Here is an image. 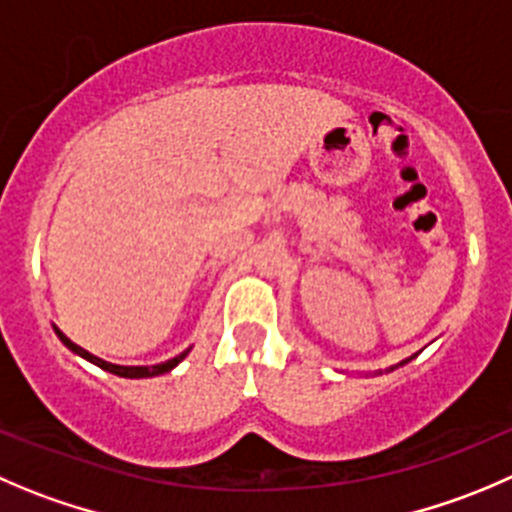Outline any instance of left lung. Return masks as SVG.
Listing matches in <instances>:
<instances>
[{"instance_id": "1", "label": "left lung", "mask_w": 512, "mask_h": 512, "mask_svg": "<svg viewBox=\"0 0 512 512\" xmlns=\"http://www.w3.org/2000/svg\"><path fill=\"white\" fill-rule=\"evenodd\" d=\"M405 362H408V360H405ZM405 362H400V365H405Z\"/></svg>"}]
</instances>
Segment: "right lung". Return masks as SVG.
<instances>
[{
  "label": "right lung",
  "instance_id": "right-lung-1",
  "mask_svg": "<svg viewBox=\"0 0 512 512\" xmlns=\"http://www.w3.org/2000/svg\"><path fill=\"white\" fill-rule=\"evenodd\" d=\"M54 330H57V327H54ZM57 335H59V340H62L64 345L69 347V350L77 352V355H82L84 360L94 362V365H97V367H102V370H107V372H114V375H119V377H155V375H165V372H170L172 367L177 365V362L185 360V355H187V352H190V350H185V352H182V355H177V357H172V360L160 362V365H152V367H124V365H112V362L99 360L97 355L87 352V350H84V347L74 345V342L69 340L67 335H62V332H59V330H57Z\"/></svg>",
  "mask_w": 512,
  "mask_h": 512
}]
</instances>
